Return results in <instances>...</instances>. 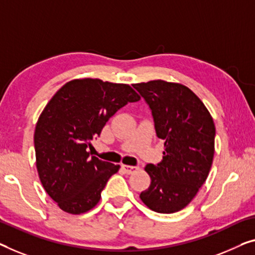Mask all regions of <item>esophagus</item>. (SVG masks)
<instances>
[{
    "label": "esophagus",
    "instance_id": "34e87169",
    "mask_svg": "<svg viewBox=\"0 0 255 255\" xmlns=\"http://www.w3.org/2000/svg\"><path fill=\"white\" fill-rule=\"evenodd\" d=\"M121 168H123V169L125 170V173H127V174H131V173L136 172V170L138 169V167H137V166H129V165H123V166H121Z\"/></svg>",
    "mask_w": 255,
    "mask_h": 255
}]
</instances>
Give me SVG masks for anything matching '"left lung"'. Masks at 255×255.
Masks as SVG:
<instances>
[{"label": "left lung", "instance_id": "obj_1", "mask_svg": "<svg viewBox=\"0 0 255 255\" xmlns=\"http://www.w3.org/2000/svg\"><path fill=\"white\" fill-rule=\"evenodd\" d=\"M132 87L149 104L155 132L165 142L160 164L145 166L151 184L139 198L157 213L178 212L195 198L210 174L214 121L200 98L181 83L153 80Z\"/></svg>", "mask_w": 255, "mask_h": 255}]
</instances>
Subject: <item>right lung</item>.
<instances>
[{
  "label": "right lung",
  "instance_id": "1",
  "mask_svg": "<svg viewBox=\"0 0 255 255\" xmlns=\"http://www.w3.org/2000/svg\"><path fill=\"white\" fill-rule=\"evenodd\" d=\"M139 100L126 83L83 78L66 82L45 105L34 132L36 169L60 210L77 215L96 206L120 166L90 157L87 147L118 110Z\"/></svg>",
  "mask_w": 255,
  "mask_h": 255
}]
</instances>
